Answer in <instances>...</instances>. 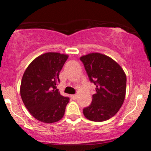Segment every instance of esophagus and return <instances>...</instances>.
Wrapping results in <instances>:
<instances>
[{"label":"esophagus","mask_w":151,"mask_h":151,"mask_svg":"<svg viewBox=\"0 0 151 151\" xmlns=\"http://www.w3.org/2000/svg\"><path fill=\"white\" fill-rule=\"evenodd\" d=\"M71 97H72L73 100H76L77 98V94H72V95H71Z\"/></svg>","instance_id":"34e87169"}]
</instances>
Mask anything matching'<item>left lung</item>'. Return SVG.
<instances>
[{
    "label": "left lung",
    "mask_w": 151,
    "mask_h": 151,
    "mask_svg": "<svg viewBox=\"0 0 151 151\" xmlns=\"http://www.w3.org/2000/svg\"><path fill=\"white\" fill-rule=\"evenodd\" d=\"M89 80L96 85L91 105L83 110L87 119L94 122L109 120L118 112L125 98L126 75L112 58L100 53L80 57Z\"/></svg>",
    "instance_id": "1"
}]
</instances>
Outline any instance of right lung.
Segmentation results:
<instances>
[{
    "label": "right lung",
    "instance_id": "right-lung-1",
    "mask_svg": "<svg viewBox=\"0 0 151 151\" xmlns=\"http://www.w3.org/2000/svg\"><path fill=\"white\" fill-rule=\"evenodd\" d=\"M69 56L48 52L36 57L26 68L21 79L20 94L24 105L34 117L45 123L62 118L69 97L57 89L59 72Z\"/></svg>",
    "mask_w": 151,
    "mask_h": 151
}]
</instances>
